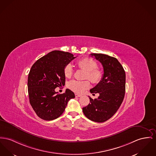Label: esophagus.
Returning <instances> with one entry per match:
<instances>
[{"instance_id":"1","label":"esophagus","mask_w":156,"mask_h":156,"mask_svg":"<svg viewBox=\"0 0 156 156\" xmlns=\"http://www.w3.org/2000/svg\"><path fill=\"white\" fill-rule=\"evenodd\" d=\"M82 95L81 94H75V96L76 97V98H78V97H80V96H81Z\"/></svg>"}]
</instances>
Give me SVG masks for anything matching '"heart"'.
I'll use <instances>...</instances> for the list:
<instances>
[{"instance_id": "obj_1", "label": "heart", "mask_w": 156, "mask_h": 156, "mask_svg": "<svg viewBox=\"0 0 156 156\" xmlns=\"http://www.w3.org/2000/svg\"><path fill=\"white\" fill-rule=\"evenodd\" d=\"M78 66L81 69L86 71L85 79H89L92 83L99 82L102 78V71L97 67V62L94 59L85 57L80 59L77 62ZM66 77H70L73 73V68L71 64H67L64 69ZM69 87L77 93H82L90 87V82L88 80L79 81L73 80L69 83Z\"/></svg>"}]
</instances>
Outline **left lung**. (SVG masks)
<instances>
[{
  "label": "left lung",
  "instance_id": "1",
  "mask_svg": "<svg viewBox=\"0 0 156 156\" xmlns=\"http://www.w3.org/2000/svg\"><path fill=\"white\" fill-rule=\"evenodd\" d=\"M101 62L104 74L101 80L91 89V94H99L97 99L89 97L90 104L83 108V114L90 120L104 122L116 112L124 98L125 73L118 60L104 54H90Z\"/></svg>",
  "mask_w": 156,
  "mask_h": 156
}]
</instances>
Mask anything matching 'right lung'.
Here are the masks:
<instances>
[{
	"instance_id": "1",
	"label": "right lung",
	"mask_w": 156,
	"mask_h": 156,
	"mask_svg": "<svg viewBox=\"0 0 156 156\" xmlns=\"http://www.w3.org/2000/svg\"><path fill=\"white\" fill-rule=\"evenodd\" d=\"M76 57L68 52L55 50L35 62L28 77L30 102L38 117L45 121L58 118L64 112L70 99L75 95L69 89L58 94L57 87L65 84V66Z\"/></svg>"
}]
</instances>
